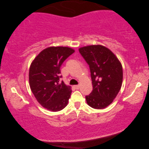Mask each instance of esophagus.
Segmentation results:
<instances>
[{
    "label": "esophagus",
    "mask_w": 149,
    "mask_h": 149,
    "mask_svg": "<svg viewBox=\"0 0 149 149\" xmlns=\"http://www.w3.org/2000/svg\"><path fill=\"white\" fill-rule=\"evenodd\" d=\"M74 88H76L77 90H79V89L80 88V85H79H79H75Z\"/></svg>",
    "instance_id": "esophagus-1"
}]
</instances>
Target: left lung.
Returning a JSON list of instances; mask_svg holds the SVG:
<instances>
[{
	"instance_id": "8db88e82",
	"label": "left lung",
	"mask_w": 149,
	"mask_h": 149,
	"mask_svg": "<svg viewBox=\"0 0 149 149\" xmlns=\"http://www.w3.org/2000/svg\"><path fill=\"white\" fill-rule=\"evenodd\" d=\"M89 65L93 90L86 96L88 105L94 109L108 106L120 91L123 81L121 63L110 50L100 45L79 49Z\"/></svg>"
}]
</instances>
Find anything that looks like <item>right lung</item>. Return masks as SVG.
<instances>
[{"label": "right lung", "instance_id": "1", "mask_svg": "<svg viewBox=\"0 0 149 149\" xmlns=\"http://www.w3.org/2000/svg\"><path fill=\"white\" fill-rule=\"evenodd\" d=\"M74 50L67 47H50L40 53L30 65L29 82L31 92L43 108L52 111L65 108L72 91L59 82L61 67Z\"/></svg>", "mask_w": 149, "mask_h": 149}]
</instances>
